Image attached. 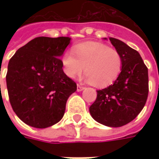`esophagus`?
Returning <instances> with one entry per match:
<instances>
[{
    "instance_id": "obj_1",
    "label": "esophagus",
    "mask_w": 159,
    "mask_h": 159,
    "mask_svg": "<svg viewBox=\"0 0 159 159\" xmlns=\"http://www.w3.org/2000/svg\"><path fill=\"white\" fill-rule=\"evenodd\" d=\"M84 89H85V88L82 87V86H80V85H79V84L77 85V91H79V92H80V91H82Z\"/></svg>"
}]
</instances>
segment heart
Segmentation results:
<instances>
[{"label":"heart","mask_w":159,"mask_h":159,"mask_svg":"<svg viewBox=\"0 0 159 159\" xmlns=\"http://www.w3.org/2000/svg\"><path fill=\"white\" fill-rule=\"evenodd\" d=\"M72 52L64 53L62 64L65 75L74 79L84 69L85 80L97 88H104L115 81L123 67L120 53L106 44L88 41L77 44Z\"/></svg>","instance_id":"1"}]
</instances>
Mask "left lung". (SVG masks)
<instances>
[{"mask_svg":"<svg viewBox=\"0 0 159 159\" xmlns=\"http://www.w3.org/2000/svg\"><path fill=\"white\" fill-rule=\"evenodd\" d=\"M110 40L123 58L122 70L112 85L97 90L89 111L97 122L119 127L131 122L143 109L149 94V76L138 51L118 39Z\"/></svg>","mask_w":159,"mask_h":159,"instance_id":"8db88e82","label":"left lung"}]
</instances>
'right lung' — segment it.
Listing matches in <instances>:
<instances>
[{
    "label": "right lung",
    "instance_id": "add662e5",
    "mask_svg": "<svg viewBox=\"0 0 159 159\" xmlns=\"http://www.w3.org/2000/svg\"><path fill=\"white\" fill-rule=\"evenodd\" d=\"M69 37H37L10 58L6 75L9 102L28 125L46 128L60 121L77 84L65 75L61 56Z\"/></svg>",
    "mask_w": 159,
    "mask_h": 159
}]
</instances>
